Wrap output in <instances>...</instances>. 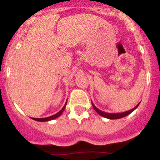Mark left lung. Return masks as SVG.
<instances>
[{
    "instance_id": "obj_1",
    "label": "left lung",
    "mask_w": 160,
    "mask_h": 160,
    "mask_svg": "<svg viewBox=\"0 0 160 160\" xmlns=\"http://www.w3.org/2000/svg\"><path fill=\"white\" fill-rule=\"evenodd\" d=\"M138 103L137 104L136 106H135V108H132V109L129 110V111H125V112H122V113H106V112H104L102 111H101V110H99L94 105V104L92 103V107L93 108L95 109V111L97 112V113H98L99 115H101L102 117H105V118H108V119H110V120H117V119H120V118H122V117H126V116H127L129 114V113H131L132 112L135 111L136 108L138 107L139 105Z\"/></svg>"
}]
</instances>
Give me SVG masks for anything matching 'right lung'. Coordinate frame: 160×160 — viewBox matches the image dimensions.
<instances>
[{"label":"right lung","mask_w":160,"mask_h":160,"mask_svg":"<svg viewBox=\"0 0 160 160\" xmlns=\"http://www.w3.org/2000/svg\"><path fill=\"white\" fill-rule=\"evenodd\" d=\"M66 104H67V101H66L65 105H64V107L62 108V109L60 110V111H58L57 113H56V114L50 116V117H45V118H32V119L34 120L38 121V122H47V121H50V120H54V119H56V118H58V117H60V116L62 115V113H63V111H65Z\"/></svg>","instance_id":"1"}]
</instances>
